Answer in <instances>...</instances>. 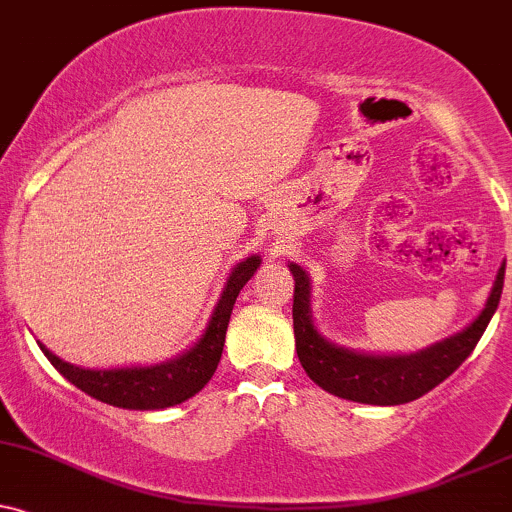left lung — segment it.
Segmentation results:
<instances>
[{
    "mask_svg": "<svg viewBox=\"0 0 512 512\" xmlns=\"http://www.w3.org/2000/svg\"><path fill=\"white\" fill-rule=\"evenodd\" d=\"M290 273L294 275L292 318L297 357L311 381L328 393L352 402L402 405V402L422 398L470 357L501 302L506 263L498 268L482 314L474 318L470 326L412 354H366L326 340L311 318L309 275L297 263H290Z\"/></svg>",
    "mask_w": 512,
    "mask_h": 512,
    "instance_id": "obj_1",
    "label": "left lung"
}]
</instances>
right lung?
Segmentation results:
<instances>
[{
  "mask_svg": "<svg viewBox=\"0 0 512 512\" xmlns=\"http://www.w3.org/2000/svg\"><path fill=\"white\" fill-rule=\"evenodd\" d=\"M258 266H261V256H249L234 266L203 335L194 342V347H189L170 362L124 366V369H81V366L59 359L42 342L38 345L54 369L66 381L88 393L90 398L124 407V410H165V407L179 405V402L194 398L213 378L222 357V347H225V333L234 302Z\"/></svg>",
  "mask_w": 512,
  "mask_h": 512,
  "instance_id": "obj_1",
  "label": "right lung"
}]
</instances>
